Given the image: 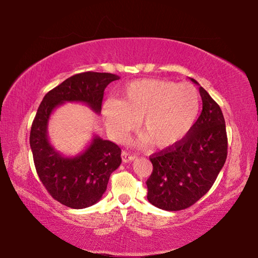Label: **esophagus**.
I'll return each instance as SVG.
<instances>
[{"mask_svg":"<svg viewBox=\"0 0 258 258\" xmlns=\"http://www.w3.org/2000/svg\"><path fill=\"white\" fill-rule=\"evenodd\" d=\"M135 158H137V156L133 155V154H130L127 151H123L121 152V159H123L124 163H128V161H133Z\"/></svg>","mask_w":258,"mask_h":258,"instance_id":"1","label":"esophagus"}]
</instances>
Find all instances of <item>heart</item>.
<instances>
[{"mask_svg":"<svg viewBox=\"0 0 258 258\" xmlns=\"http://www.w3.org/2000/svg\"><path fill=\"white\" fill-rule=\"evenodd\" d=\"M200 95L194 85L165 80H139L125 86L119 101L108 100L102 115L109 134L123 141L139 127V145L166 149L180 143L197 121Z\"/></svg>","mask_w":258,"mask_h":258,"instance_id":"b5f03b06","label":"heart"}]
</instances>
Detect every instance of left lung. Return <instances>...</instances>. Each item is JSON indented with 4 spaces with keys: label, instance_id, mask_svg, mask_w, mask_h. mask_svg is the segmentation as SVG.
I'll list each match as a JSON object with an SVG mask.
<instances>
[{
    "label": "left lung",
    "instance_id": "1",
    "mask_svg": "<svg viewBox=\"0 0 258 258\" xmlns=\"http://www.w3.org/2000/svg\"><path fill=\"white\" fill-rule=\"evenodd\" d=\"M199 93L203 111L190 133L150 157L154 169L147 181V198L164 211H181L197 203L214 184L228 156L223 112L204 87L199 86Z\"/></svg>",
    "mask_w": 258,
    "mask_h": 258
}]
</instances>
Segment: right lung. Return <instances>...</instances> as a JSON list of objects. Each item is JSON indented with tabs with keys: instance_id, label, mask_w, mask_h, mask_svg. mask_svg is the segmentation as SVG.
<instances>
[{
	"instance_id": "add662e5",
	"label": "right lung",
	"mask_w": 258,
	"mask_h": 258,
	"mask_svg": "<svg viewBox=\"0 0 258 258\" xmlns=\"http://www.w3.org/2000/svg\"><path fill=\"white\" fill-rule=\"evenodd\" d=\"M119 76L86 72L67 78L43 98L30 130L29 143L38 177L47 192L64 206L82 209L102 198L111 173L121 163L120 148L93 135L86 149L75 157L60 154L51 145L47 125L54 109L66 102H81L101 112L103 91Z\"/></svg>"
}]
</instances>
